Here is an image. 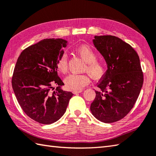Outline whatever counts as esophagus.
<instances>
[{
    "label": "esophagus",
    "mask_w": 156,
    "mask_h": 156,
    "mask_svg": "<svg viewBox=\"0 0 156 156\" xmlns=\"http://www.w3.org/2000/svg\"><path fill=\"white\" fill-rule=\"evenodd\" d=\"M82 90H76V91H73V93L74 94H78V93H81V92H82Z\"/></svg>",
    "instance_id": "34e87169"
}]
</instances>
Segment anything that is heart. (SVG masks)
Returning <instances> with one entry per match:
<instances>
[{
	"label": "heart",
	"mask_w": 156,
	"mask_h": 156,
	"mask_svg": "<svg viewBox=\"0 0 156 156\" xmlns=\"http://www.w3.org/2000/svg\"><path fill=\"white\" fill-rule=\"evenodd\" d=\"M76 52L85 62L87 66L84 69L94 79H99L104 76L107 70V65L104 61L96 59L97 53L92 47L88 45H81L76 49ZM58 70L65 74L68 70V57L66 54L62 55L57 62ZM65 84L68 90H80L89 82V78L86 74H72L65 78Z\"/></svg>",
	"instance_id": "heart-1"
}]
</instances>
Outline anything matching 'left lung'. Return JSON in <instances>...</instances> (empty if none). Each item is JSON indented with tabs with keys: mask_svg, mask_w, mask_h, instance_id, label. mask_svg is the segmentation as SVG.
<instances>
[{
	"mask_svg": "<svg viewBox=\"0 0 156 156\" xmlns=\"http://www.w3.org/2000/svg\"><path fill=\"white\" fill-rule=\"evenodd\" d=\"M94 47L104 58L108 69L97 84L90 111L97 120L112 123L132 109L143 83L139 57L135 49L114 36H94Z\"/></svg>",
	"mask_w": 156,
	"mask_h": 156,
	"instance_id": "1",
	"label": "left lung"
}]
</instances>
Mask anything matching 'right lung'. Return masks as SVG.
Returning a JSON list of instances; mask_svg holds the SVG:
<instances>
[{
    "label": "right lung",
    "mask_w": 156,
    "mask_h": 156,
    "mask_svg": "<svg viewBox=\"0 0 156 156\" xmlns=\"http://www.w3.org/2000/svg\"><path fill=\"white\" fill-rule=\"evenodd\" d=\"M68 41L62 38L42 40L21 52L15 65L12 87L21 109L37 122L50 124L65 114L71 92L63 90L57 62ZM58 87L53 93V85Z\"/></svg>",
    "instance_id": "right-lung-1"
}]
</instances>
